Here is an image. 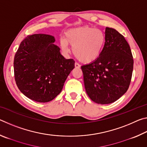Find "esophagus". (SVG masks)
<instances>
[{
	"label": "esophagus",
	"mask_w": 147,
	"mask_h": 147,
	"mask_svg": "<svg viewBox=\"0 0 147 147\" xmlns=\"http://www.w3.org/2000/svg\"><path fill=\"white\" fill-rule=\"evenodd\" d=\"M74 66H75L76 68H80V65L78 63H74Z\"/></svg>",
	"instance_id": "1"
}]
</instances>
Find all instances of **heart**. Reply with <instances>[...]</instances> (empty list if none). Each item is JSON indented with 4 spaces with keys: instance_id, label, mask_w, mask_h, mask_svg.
Instances as JSON below:
<instances>
[{
    "instance_id": "obj_1",
    "label": "heart",
    "mask_w": 147,
    "mask_h": 147,
    "mask_svg": "<svg viewBox=\"0 0 147 147\" xmlns=\"http://www.w3.org/2000/svg\"><path fill=\"white\" fill-rule=\"evenodd\" d=\"M105 43V34L100 29L88 25L71 28L65 33L61 47L68 52L72 46L74 55L80 61L90 63L98 58Z\"/></svg>"
}]
</instances>
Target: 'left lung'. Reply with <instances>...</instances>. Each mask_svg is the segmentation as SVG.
<instances>
[{
  "label": "left lung",
  "mask_w": 147,
  "mask_h": 147,
  "mask_svg": "<svg viewBox=\"0 0 147 147\" xmlns=\"http://www.w3.org/2000/svg\"><path fill=\"white\" fill-rule=\"evenodd\" d=\"M134 67L130 47L123 35L106 27L105 43L100 56L81 67L86 93L100 104L114 102L127 91Z\"/></svg>",
  "instance_id": "left-lung-1"
}]
</instances>
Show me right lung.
Segmentation results:
<instances>
[{"mask_svg":"<svg viewBox=\"0 0 147 147\" xmlns=\"http://www.w3.org/2000/svg\"><path fill=\"white\" fill-rule=\"evenodd\" d=\"M54 41L48 34L28 36L15 55L17 86L26 97L38 102H47L58 96L74 68V59L65 58Z\"/></svg>","mask_w":147,"mask_h":147,"instance_id":"add662e5","label":"right lung"}]
</instances>
